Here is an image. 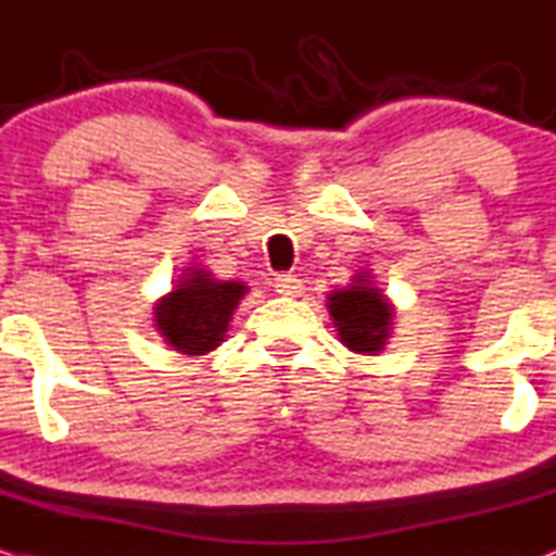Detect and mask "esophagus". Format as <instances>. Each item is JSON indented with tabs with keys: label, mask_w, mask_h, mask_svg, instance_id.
Returning <instances> with one entry per match:
<instances>
[{
	"label": "esophagus",
	"mask_w": 556,
	"mask_h": 556,
	"mask_svg": "<svg viewBox=\"0 0 556 556\" xmlns=\"http://www.w3.org/2000/svg\"><path fill=\"white\" fill-rule=\"evenodd\" d=\"M276 291L280 293V296H302L304 283L296 276H278Z\"/></svg>",
	"instance_id": "obj_1"
}]
</instances>
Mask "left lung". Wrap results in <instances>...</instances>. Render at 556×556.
Returning a JSON list of instances; mask_svg holds the SVG:
<instances>
[{
  "label": "left lung",
  "mask_w": 556,
  "mask_h": 556,
  "mask_svg": "<svg viewBox=\"0 0 556 556\" xmlns=\"http://www.w3.org/2000/svg\"><path fill=\"white\" fill-rule=\"evenodd\" d=\"M328 312L338 341L362 356H377L393 332L395 306L369 270L356 273L349 286L328 293Z\"/></svg>",
  "instance_id": "obj_1"
}]
</instances>
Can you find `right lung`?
Masks as SVG:
<instances>
[{"mask_svg": "<svg viewBox=\"0 0 556 556\" xmlns=\"http://www.w3.org/2000/svg\"><path fill=\"white\" fill-rule=\"evenodd\" d=\"M247 291L244 280H220L207 267L189 263L174 289L153 304L155 330L176 354H211L226 341L228 323Z\"/></svg>", "mask_w": 556, "mask_h": 556, "instance_id": "add662e5", "label": "right lung"}]
</instances>
